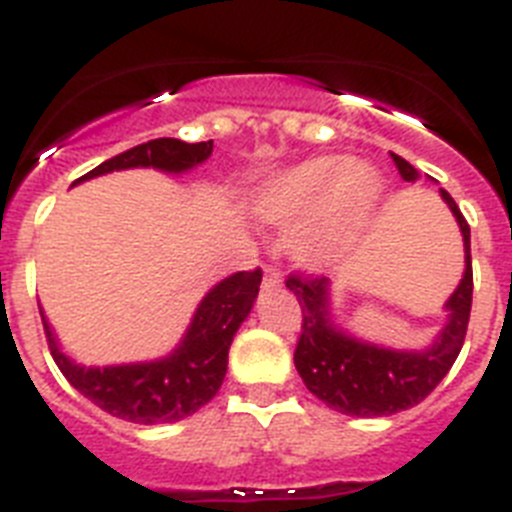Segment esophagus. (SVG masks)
Here are the masks:
<instances>
[{"label": "esophagus", "mask_w": 512, "mask_h": 512, "mask_svg": "<svg viewBox=\"0 0 512 512\" xmlns=\"http://www.w3.org/2000/svg\"><path fill=\"white\" fill-rule=\"evenodd\" d=\"M283 283L281 270L278 268H265V278H262V288H278Z\"/></svg>", "instance_id": "obj_1"}]
</instances>
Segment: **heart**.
<instances>
[{
  "label": "heart",
  "mask_w": 512,
  "mask_h": 512,
  "mask_svg": "<svg viewBox=\"0 0 512 512\" xmlns=\"http://www.w3.org/2000/svg\"><path fill=\"white\" fill-rule=\"evenodd\" d=\"M381 177L342 154H324L278 170L252 195L262 224L293 231V257L319 270L361 239L381 203Z\"/></svg>",
  "instance_id": "b5f03b06"
}]
</instances>
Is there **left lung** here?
Here are the masks:
<instances>
[{
  "mask_svg": "<svg viewBox=\"0 0 512 512\" xmlns=\"http://www.w3.org/2000/svg\"><path fill=\"white\" fill-rule=\"evenodd\" d=\"M399 175L415 182L420 172L407 159L391 154ZM441 198L451 208L453 219L464 237V275L456 291L443 304L446 324L428 348L394 350L386 345L361 340L340 327L332 314L330 278H301L291 275L286 286L299 299L304 327L293 353L296 371L306 389L335 412L353 417H386L410 410L428 397L459 358L471 311V231L459 206L446 190Z\"/></svg>",
  "mask_w": 512,
  "mask_h": 512,
  "instance_id": "obj_1",
  "label": "left lung"
}]
</instances>
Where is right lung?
<instances>
[{"instance_id":"obj_1","label":"right lung","mask_w":512,"mask_h":512,"mask_svg":"<svg viewBox=\"0 0 512 512\" xmlns=\"http://www.w3.org/2000/svg\"><path fill=\"white\" fill-rule=\"evenodd\" d=\"M211 151L213 141L188 144L180 139H154L102 162L100 167L79 177L74 185L108 175V172L136 170V167L182 175L206 162ZM260 281V270H252V273L242 270L216 283L201 299L177 348L157 361L102 368L82 366L61 350V342L56 340L41 309L43 330H46L53 361L61 368L66 381L100 410L121 420L139 422V425L177 422L211 402L224 384L229 345L244 319L250 317Z\"/></svg>"}]
</instances>
